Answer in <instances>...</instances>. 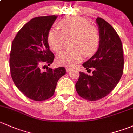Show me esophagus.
<instances>
[{"label":"esophagus","mask_w":133,"mask_h":133,"mask_svg":"<svg viewBox=\"0 0 133 133\" xmlns=\"http://www.w3.org/2000/svg\"><path fill=\"white\" fill-rule=\"evenodd\" d=\"M71 70H72V68H69V67H66V72H70V71H71Z\"/></svg>","instance_id":"34e87169"}]
</instances>
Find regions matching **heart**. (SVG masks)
Masks as SVG:
<instances>
[{"label": "heart", "mask_w": 133, "mask_h": 133, "mask_svg": "<svg viewBox=\"0 0 133 133\" xmlns=\"http://www.w3.org/2000/svg\"><path fill=\"white\" fill-rule=\"evenodd\" d=\"M60 31L51 30L48 34V42L53 51H59L65 45V39L72 37L70 49L58 54V64L66 66H74L83 58L92 56L98 49L100 41L99 33L96 27L82 17L72 16L60 21L58 23Z\"/></svg>", "instance_id": "obj_1"}]
</instances>
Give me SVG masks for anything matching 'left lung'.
Instances as JSON below:
<instances>
[{
    "label": "left lung",
    "instance_id": "1",
    "mask_svg": "<svg viewBox=\"0 0 133 133\" xmlns=\"http://www.w3.org/2000/svg\"><path fill=\"white\" fill-rule=\"evenodd\" d=\"M99 41L98 51L82 64L92 75L80 72L75 84L78 95L84 99L96 101L108 95L119 82L124 69V52L119 36L113 27L101 18H97ZM90 71H91L90 70Z\"/></svg>",
    "mask_w": 133,
    "mask_h": 133
}]
</instances>
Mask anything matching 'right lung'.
I'll use <instances>...</instances> for the list:
<instances>
[{
    "label": "right lung",
    "mask_w": 133,
    "mask_h": 133,
    "mask_svg": "<svg viewBox=\"0 0 133 133\" xmlns=\"http://www.w3.org/2000/svg\"><path fill=\"white\" fill-rule=\"evenodd\" d=\"M56 18L52 15L33 18L21 28L12 42L9 58L11 77L18 89L34 101L52 97L58 80L66 74L63 66L42 70L55 58L49 49L48 34Z\"/></svg>",
    "instance_id": "1"
}]
</instances>
